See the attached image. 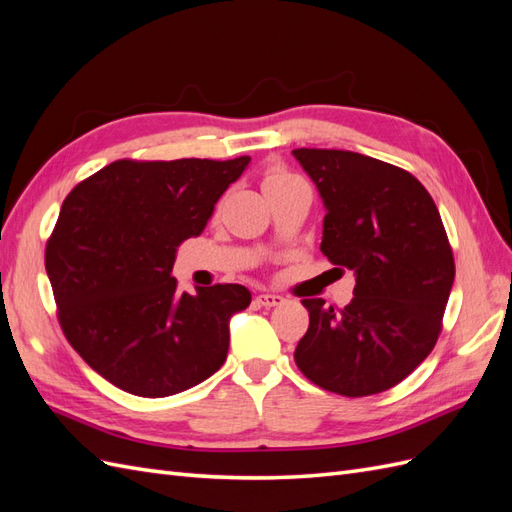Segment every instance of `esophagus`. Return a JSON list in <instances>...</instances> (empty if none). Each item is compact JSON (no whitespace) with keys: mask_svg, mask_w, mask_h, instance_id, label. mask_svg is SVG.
Returning a JSON list of instances; mask_svg holds the SVG:
<instances>
[{"mask_svg":"<svg viewBox=\"0 0 512 512\" xmlns=\"http://www.w3.org/2000/svg\"><path fill=\"white\" fill-rule=\"evenodd\" d=\"M282 301L284 299L280 297V294H271V292H262L256 297V303L262 305V307H275V305H280Z\"/></svg>","mask_w":512,"mask_h":512,"instance_id":"1","label":"esophagus"}]
</instances>
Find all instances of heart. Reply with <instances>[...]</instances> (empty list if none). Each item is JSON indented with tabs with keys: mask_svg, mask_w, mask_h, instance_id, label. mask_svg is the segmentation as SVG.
<instances>
[{
	"mask_svg": "<svg viewBox=\"0 0 512 512\" xmlns=\"http://www.w3.org/2000/svg\"><path fill=\"white\" fill-rule=\"evenodd\" d=\"M292 183H303V181L282 166H271L265 173L262 188H265V192H269V190H277V188H286V185H292Z\"/></svg>",
	"mask_w": 512,
	"mask_h": 512,
	"instance_id": "obj_1",
	"label": "heart"
}]
</instances>
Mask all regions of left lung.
<instances>
[{
  "instance_id": "obj_1",
  "label": "left lung",
  "mask_w": 512,
  "mask_h": 512,
  "mask_svg": "<svg viewBox=\"0 0 512 512\" xmlns=\"http://www.w3.org/2000/svg\"><path fill=\"white\" fill-rule=\"evenodd\" d=\"M327 209L320 250L354 271V299H303L309 327L294 350L307 380L344 397L408 378L438 342L455 280L440 211L408 170L342 149H294Z\"/></svg>"
}]
</instances>
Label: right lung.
Here are the masks:
<instances>
[{"label": "right lung", "instance_id": "right-lung-1", "mask_svg": "<svg viewBox=\"0 0 512 512\" xmlns=\"http://www.w3.org/2000/svg\"><path fill=\"white\" fill-rule=\"evenodd\" d=\"M250 156L117 160L66 196L44 265L70 346L117 389L168 397L218 371L228 322L252 301L241 284L179 292L177 247L198 237Z\"/></svg>", "mask_w": 512, "mask_h": 512}]
</instances>
